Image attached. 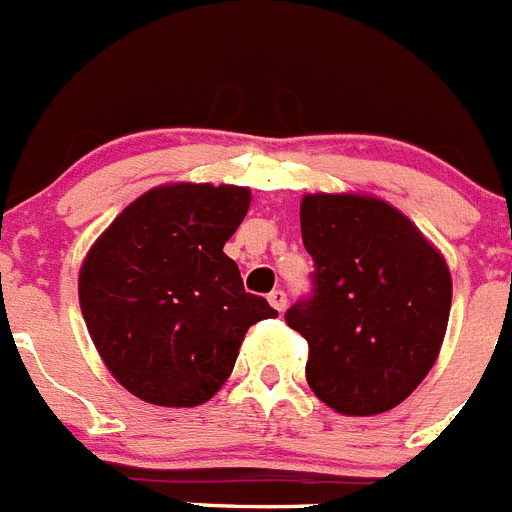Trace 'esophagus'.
I'll return each mask as SVG.
<instances>
[{
  "mask_svg": "<svg viewBox=\"0 0 512 512\" xmlns=\"http://www.w3.org/2000/svg\"><path fill=\"white\" fill-rule=\"evenodd\" d=\"M268 301H270V306H273L275 311H283V309H286V304H288L286 293H283L281 288H275V291L268 296Z\"/></svg>",
  "mask_w": 512,
  "mask_h": 512,
  "instance_id": "esophagus-1",
  "label": "esophagus"
}]
</instances>
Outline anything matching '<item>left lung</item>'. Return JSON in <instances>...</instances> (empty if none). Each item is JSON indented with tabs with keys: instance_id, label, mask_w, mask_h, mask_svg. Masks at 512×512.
<instances>
[{
	"instance_id": "left-lung-1",
	"label": "left lung",
	"mask_w": 512,
	"mask_h": 512,
	"mask_svg": "<svg viewBox=\"0 0 512 512\" xmlns=\"http://www.w3.org/2000/svg\"><path fill=\"white\" fill-rule=\"evenodd\" d=\"M301 237L317 288L286 322L309 345L311 391L340 415L389 412L441 353L453 293L446 257L402 211L366 193H306Z\"/></svg>"
}]
</instances>
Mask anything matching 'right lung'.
Returning a JSON list of instances; mask_svg holds the SVG:
<instances>
[{
	"label": "right lung",
	"instance_id": "right-lung-1",
	"mask_svg": "<svg viewBox=\"0 0 512 512\" xmlns=\"http://www.w3.org/2000/svg\"><path fill=\"white\" fill-rule=\"evenodd\" d=\"M250 188L167 182L128 203L79 268V306L102 363L133 397L198 407L229 379L252 324L278 317L244 291L224 244Z\"/></svg>",
	"mask_w": 512,
	"mask_h": 512
}]
</instances>
